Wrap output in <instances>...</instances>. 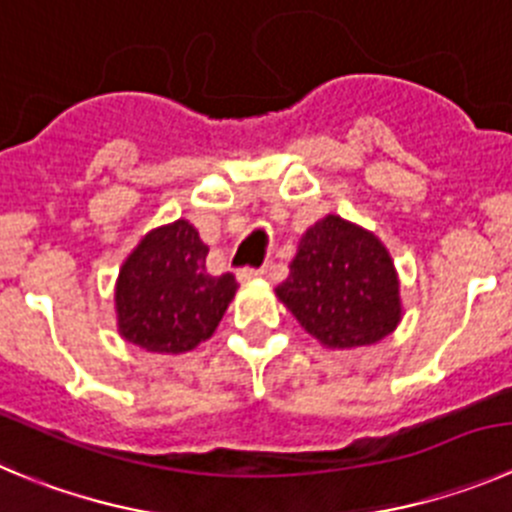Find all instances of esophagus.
Wrapping results in <instances>:
<instances>
[{"label": "esophagus", "mask_w": 512, "mask_h": 512, "mask_svg": "<svg viewBox=\"0 0 512 512\" xmlns=\"http://www.w3.org/2000/svg\"><path fill=\"white\" fill-rule=\"evenodd\" d=\"M262 275H267V267H242L240 272H237V280L240 283H247V280H255V278H262Z\"/></svg>", "instance_id": "esophagus-1"}]
</instances>
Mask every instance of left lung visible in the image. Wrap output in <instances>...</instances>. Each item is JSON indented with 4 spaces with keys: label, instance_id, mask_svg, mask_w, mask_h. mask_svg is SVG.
<instances>
[{
    "label": "left lung",
    "instance_id": "8db88e82",
    "mask_svg": "<svg viewBox=\"0 0 512 512\" xmlns=\"http://www.w3.org/2000/svg\"><path fill=\"white\" fill-rule=\"evenodd\" d=\"M280 303L326 348L371 346L401 321L394 260L369 229L328 214L300 237Z\"/></svg>",
    "mask_w": 512,
    "mask_h": 512
}]
</instances>
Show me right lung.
I'll return each mask as SVG.
<instances>
[{"instance_id":"obj_1","label":"right lung","mask_w":512,"mask_h":512,"mask_svg":"<svg viewBox=\"0 0 512 512\" xmlns=\"http://www.w3.org/2000/svg\"><path fill=\"white\" fill-rule=\"evenodd\" d=\"M207 255L186 219L151 229L118 272V333L151 353H186L212 338L237 280L209 275Z\"/></svg>"}]
</instances>
